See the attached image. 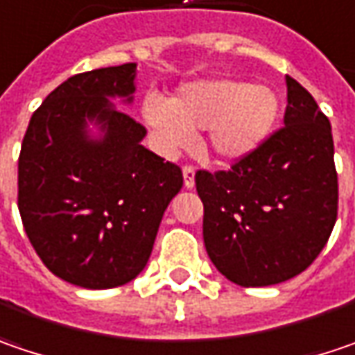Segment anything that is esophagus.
Masks as SVG:
<instances>
[{"label":"esophagus","mask_w":355,"mask_h":355,"mask_svg":"<svg viewBox=\"0 0 355 355\" xmlns=\"http://www.w3.org/2000/svg\"><path fill=\"white\" fill-rule=\"evenodd\" d=\"M195 166H184L182 168V178H184V187L187 189H193L195 187Z\"/></svg>","instance_id":"obj_1"}]
</instances>
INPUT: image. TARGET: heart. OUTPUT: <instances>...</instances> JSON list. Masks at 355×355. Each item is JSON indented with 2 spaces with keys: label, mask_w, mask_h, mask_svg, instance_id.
<instances>
[{
  "label": "heart",
  "mask_w": 355,
  "mask_h": 355,
  "mask_svg": "<svg viewBox=\"0 0 355 355\" xmlns=\"http://www.w3.org/2000/svg\"><path fill=\"white\" fill-rule=\"evenodd\" d=\"M282 102L269 86L229 78H202L182 84L173 100L148 94L142 118L164 155L193 144L207 130V148L225 162L253 155L273 132Z\"/></svg>",
  "instance_id": "1"
}]
</instances>
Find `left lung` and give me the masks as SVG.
<instances>
[{"mask_svg":"<svg viewBox=\"0 0 355 355\" xmlns=\"http://www.w3.org/2000/svg\"><path fill=\"white\" fill-rule=\"evenodd\" d=\"M282 130L215 175L198 171L202 239L213 265L241 287H265L305 271L338 217V175L327 116L285 76Z\"/></svg>","mask_w":355,"mask_h":355,"instance_id":"obj_1","label":"left lung"}]
</instances>
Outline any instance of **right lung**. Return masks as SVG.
<instances>
[{
    "label": "right lung",
    "mask_w": 355,
    "mask_h": 355,
    "mask_svg": "<svg viewBox=\"0 0 355 355\" xmlns=\"http://www.w3.org/2000/svg\"><path fill=\"white\" fill-rule=\"evenodd\" d=\"M136 64L62 82L33 112L17 162V207L28 239L60 279L110 289L146 267L177 164L142 146L140 126L114 106L132 104Z\"/></svg>",
    "instance_id": "right-lung-1"
}]
</instances>
